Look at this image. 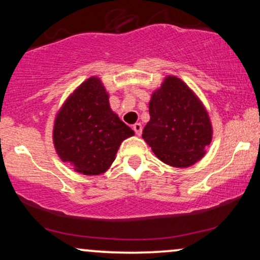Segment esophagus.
Returning a JSON list of instances; mask_svg holds the SVG:
<instances>
[{
  "label": "esophagus",
  "mask_w": 260,
  "mask_h": 260,
  "mask_svg": "<svg viewBox=\"0 0 260 260\" xmlns=\"http://www.w3.org/2000/svg\"><path fill=\"white\" fill-rule=\"evenodd\" d=\"M133 131L136 132L137 136H140V134H142V131H143V126L140 123L133 124Z\"/></svg>",
  "instance_id": "esophagus-1"
}]
</instances>
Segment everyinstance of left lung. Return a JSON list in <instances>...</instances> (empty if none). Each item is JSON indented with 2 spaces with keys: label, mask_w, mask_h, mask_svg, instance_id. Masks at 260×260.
I'll use <instances>...</instances> for the list:
<instances>
[{
  "label": "left lung",
  "mask_w": 260,
  "mask_h": 260,
  "mask_svg": "<svg viewBox=\"0 0 260 260\" xmlns=\"http://www.w3.org/2000/svg\"><path fill=\"white\" fill-rule=\"evenodd\" d=\"M149 113L142 137L162 162L188 168L204 156L213 128L204 105L186 83L166 77L151 95Z\"/></svg>",
  "instance_id": "1"
}]
</instances>
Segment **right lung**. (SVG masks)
<instances>
[{
  "label": "right lung",
  "mask_w": 260,
  "mask_h": 260,
  "mask_svg": "<svg viewBox=\"0 0 260 260\" xmlns=\"http://www.w3.org/2000/svg\"><path fill=\"white\" fill-rule=\"evenodd\" d=\"M134 132L112 111L96 77L86 79L64 101L53 124V144L63 162L94 176L111 166L121 143Z\"/></svg>",
  "instance_id": "add662e5"
}]
</instances>
